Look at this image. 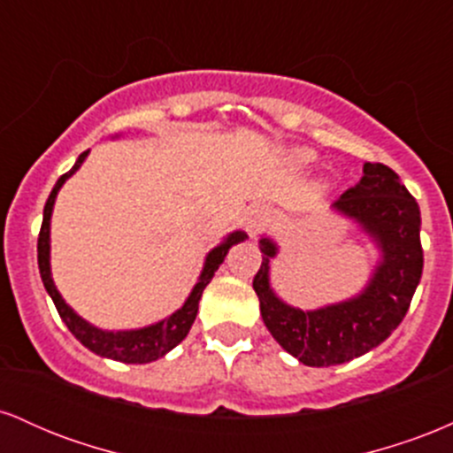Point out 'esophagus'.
I'll use <instances>...</instances> for the list:
<instances>
[{
	"label": "esophagus",
	"instance_id": "esophagus-1",
	"mask_svg": "<svg viewBox=\"0 0 453 453\" xmlns=\"http://www.w3.org/2000/svg\"><path fill=\"white\" fill-rule=\"evenodd\" d=\"M268 219H270L268 209H264V206H253V209L244 215V226H247V230L251 234H257L264 226H266Z\"/></svg>",
	"mask_w": 453,
	"mask_h": 453
}]
</instances>
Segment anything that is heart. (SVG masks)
<instances>
[{
	"label": "heart",
	"instance_id": "b5f03b06",
	"mask_svg": "<svg viewBox=\"0 0 453 453\" xmlns=\"http://www.w3.org/2000/svg\"><path fill=\"white\" fill-rule=\"evenodd\" d=\"M294 157H296V161H298V164L306 165L309 161H313V153H311V150H296Z\"/></svg>",
	"mask_w": 453,
	"mask_h": 453
}]
</instances>
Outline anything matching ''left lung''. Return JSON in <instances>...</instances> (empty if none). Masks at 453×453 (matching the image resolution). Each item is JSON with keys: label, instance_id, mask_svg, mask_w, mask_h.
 <instances>
[{"label": "left lung", "instance_id": "obj_1", "mask_svg": "<svg viewBox=\"0 0 453 453\" xmlns=\"http://www.w3.org/2000/svg\"><path fill=\"white\" fill-rule=\"evenodd\" d=\"M332 209L356 221L381 253L360 294L315 311L283 303L270 288V259L277 257L279 247L266 236L259 241L262 266L253 279L270 334L285 351L317 368L349 362L381 345L407 315L424 268L419 206L392 168L364 164L360 183Z\"/></svg>", "mask_w": 453, "mask_h": 453}]
</instances>
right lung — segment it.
I'll return each mask as SVG.
<instances>
[{
  "mask_svg": "<svg viewBox=\"0 0 453 453\" xmlns=\"http://www.w3.org/2000/svg\"><path fill=\"white\" fill-rule=\"evenodd\" d=\"M89 150L78 155L76 164L72 165L70 173H65L64 176H59L53 191H50L49 200H46L44 206V219H42V227H40V236H38V268H40V277H42V283L49 292L50 298L59 311V317L64 319V324L67 326V330L76 336L87 349L97 353L102 357H111V360L117 362H126V364H149L164 357L165 353L173 351L180 341L189 334L191 324L196 321L197 315V304H200L202 292H204L206 285L211 283V279L215 277L217 268L221 266L223 259H226L227 251L238 244L241 241L247 238L244 232H232L227 234V238L223 242L217 244L215 249L206 256L204 259V268H202L200 277H197V283L191 289L189 298L185 300V304L180 306L179 311H174L173 315H168L165 319L157 321V324H150L144 327H138V330H102V327L89 324L87 319H82L81 315L72 309L70 304L61 298L59 289L55 288L53 274H50V215H53V206H55V197L59 194V189L64 187V183L70 179L72 174L76 173L78 168L82 165V161L87 159Z\"/></svg>",
  "mask_w": 453,
  "mask_h": 453,
  "instance_id": "1",
  "label": "right lung"
}]
</instances>
